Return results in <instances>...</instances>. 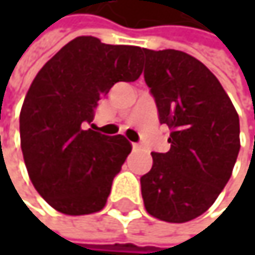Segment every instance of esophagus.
Instances as JSON below:
<instances>
[{
  "mask_svg": "<svg viewBox=\"0 0 255 255\" xmlns=\"http://www.w3.org/2000/svg\"><path fill=\"white\" fill-rule=\"evenodd\" d=\"M140 147H141V146H140V144H137V143H134V144H132V149H134V150H138Z\"/></svg>",
  "mask_w": 255,
  "mask_h": 255,
  "instance_id": "34e87169",
  "label": "esophagus"
}]
</instances>
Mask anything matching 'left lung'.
<instances>
[{"label":"left lung","mask_w":255,"mask_h":255,"mask_svg":"<svg viewBox=\"0 0 255 255\" xmlns=\"http://www.w3.org/2000/svg\"><path fill=\"white\" fill-rule=\"evenodd\" d=\"M144 81L170 131V150L152 152L140 178L147 213L170 223L204 214L232 176L239 153V117L216 75L178 50H147Z\"/></svg>","instance_id":"obj_1"}]
</instances>
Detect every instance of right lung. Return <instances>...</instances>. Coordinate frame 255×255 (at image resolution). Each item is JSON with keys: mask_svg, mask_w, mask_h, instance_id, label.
<instances>
[{"mask_svg": "<svg viewBox=\"0 0 255 255\" xmlns=\"http://www.w3.org/2000/svg\"><path fill=\"white\" fill-rule=\"evenodd\" d=\"M141 54L140 47L78 36L32 81L20 111V144L32 184L54 210L84 216L105 207L131 144L121 134L94 131V109L117 82L140 77Z\"/></svg>", "mask_w": 255, "mask_h": 255, "instance_id": "add662e5", "label": "right lung"}]
</instances>
